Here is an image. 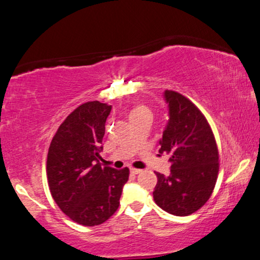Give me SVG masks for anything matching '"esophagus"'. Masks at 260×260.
Listing matches in <instances>:
<instances>
[{
  "label": "esophagus",
  "instance_id": "34e87169",
  "mask_svg": "<svg viewBox=\"0 0 260 260\" xmlns=\"http://www.w3.org/2000/svg\"><path fill=\"white\" fill-rule=\"evenodd\" d=\"M130 172L133 174H138V173H141V172H142V170H138V168H130Z\"/></svg>",
  "mask_w": 260,
  "mask_h": 260
}]
</instances>
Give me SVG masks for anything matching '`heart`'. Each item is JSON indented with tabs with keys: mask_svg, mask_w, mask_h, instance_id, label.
<instances>
[{
	"mask_svg": "<svg viewBox=\"0 0 260 260\" xmlns=\"http://www.w3.org/2000/svg\"><path fill=\"white\" fill-rule=\"evenodd\" d=\"M144 112H149V110H148L146 106H137L133 109V111L130 112V118H134L138 116V114H142Z\"/></svg>",
	"mask_w": 260,
	"mask_h": 260,
	"instance_id": "b5f03b06",
	"label": "heart"
}]
</instances>
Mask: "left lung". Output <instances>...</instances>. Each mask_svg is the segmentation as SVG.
<instances>
[{
	"label": "left lung",
	"instance_id": "1",
	"mask_svg": "<svg viewBox=\"0 0 260 260\" xmlns=\"http://www.w3.org/2000/svg\"><path fill=\"white\" fill-rule=\"evenodd\" d=\"M170 120L160 140V153L170 155L171 174L156 172L154 201L175 216L193 214L207 203L217 180L220 156L210 124L183 94L166 90Z\"/></svg>",
	"mask_w": 260,
	"mask_h": 260
}]
</instances>
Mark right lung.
<instances>
[{
  "instance_id": "obj_1",
  "label": "right lung",
  "mask_w": 260,
  "mask_h": 260,
  "mask_svg": "<svg viewBox=\"0 0 260 260\" xmlns=\"http://www.w3.org/2000/svg\"><path fill=\"white\" fill-rule=\"evenodd\" d=\"M111 106L88 101L76 107L57 129L49 147L46 175L51 196L76 223L93 227L119 207L129 168L103 166L100 151Z\"/></svg>"
}]
</instances>
